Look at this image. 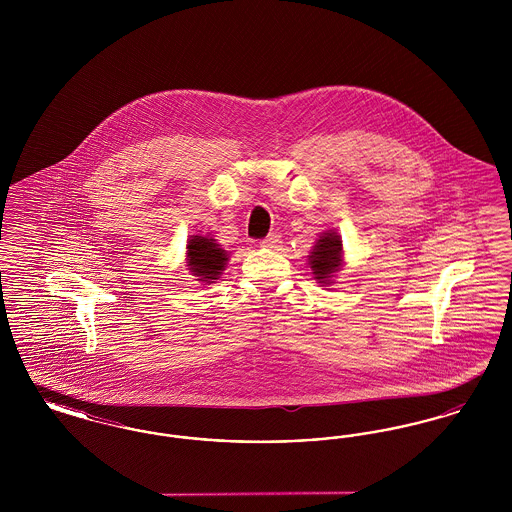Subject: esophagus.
<instances>
[{
	"label": "esophagus",
	"instance_id": "esophagus-1",
	"mask_svg": "<svg viewBox=\"0 0 512 512\" xmlns=\"http://www.w3.org/2000/svg\"><path fill=\"white\" fill-rule=\"evenodd\" d=\"M280 236L278 234H270V236H267L263 242H261V245L263 247H267V249H276V247H280Z\"/></svg>",
	"mask_w": 512,
	"mask_h": 512
}]
</instances>
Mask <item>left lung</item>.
Segmentation results:
<instances>
[{
	"mask_svg": "<svg viewBox=\"0 0 512 512\" xmlns=\"http://www.w3.org/2000/svg\"><path fill=\"white\" fill-rule=\"evenodd\" d=\"M309 267L320 286H332L343 267V242L336 230H324L309 253Z\"/></svg>",
	"mask_w": 512,
	"mask_h": 512,
	"instance_id": "obj_1",
	"label": "left lung"
}]
</instances>
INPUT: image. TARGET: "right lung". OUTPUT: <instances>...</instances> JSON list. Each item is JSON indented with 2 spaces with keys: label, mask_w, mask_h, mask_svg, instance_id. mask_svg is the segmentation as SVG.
<instances>
[{
  "label": "right lung",
  "mask_w": 512,
  "mask_h": 512,
  "mask_svg": "<svg viewBox=\"0 0 512 512\" xmlns=\"http://www.w3.org/2000/svg\"><path fill=\"white\" fill-rule=\"evenodd\" d=\"M228 265V251L209 234H195L186 242V267L199 282L213 284Z\"/></svg>",
  "instance_id": "right-lung-1"
}]
</instances>
